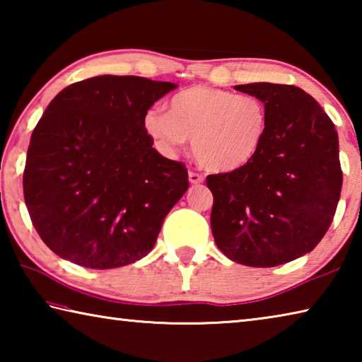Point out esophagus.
<instances>
[{"label":"esophagus","instance_id":"1","mask_svg":"<svg viewBox=\"0 0 362 362\" xmlns=\"http://www.w3.org/2000/svg\"><path fill=\"white\" fill-rule=\"evenodd\" d=\"M188 180H189V183H192V185H198V183H203L204 179H203V175H199V174L193 173V170H189Z\"/></svg>","mask_w":362,"mask_h":362}]
</instances>
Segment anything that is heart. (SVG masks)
Returning <instances> with one entry per match:
<instances>
[{"label": "heart", "instance_id": "obj_1", "mask_svg": "<svg viewBox=\"0 0 362 362\" xmlns=\"http://www.w3.org/2000/svg\"><path fill=\"white\" fill-rule=\"evenodd\" d=\"M268 110L255 95H238L211 86H192L177 93L169 113L146 110L144 131L163 150H175L192 139L201 166L231 173L252 161L265 142Z\"/></svg>", "mask_w": 362, "mask_h": 362}]
</instances>
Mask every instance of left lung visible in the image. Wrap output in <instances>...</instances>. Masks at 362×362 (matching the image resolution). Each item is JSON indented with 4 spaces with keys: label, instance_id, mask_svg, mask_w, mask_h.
<instances>
[{
    "label": "left lung",
    "instance_id": "1",
    "mask_svg": "<svg viewBox=\"0 0 362 362\" xmlns=\"http://www.w3.org/2000/svg\"><path fill=\"white\" fill-rule=\"evenodd\" d=\"M235 89L265 103L268 131L249 164L206 179L212 235L233 262L283 265L311 252L332 223L341 192L339 136L320 103L296 86Z\"/></svg>",
    "mask_w": 362,
    "mask_h": 362
}]
</instances>
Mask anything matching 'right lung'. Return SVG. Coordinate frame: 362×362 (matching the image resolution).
Listing matches in <instances>:
<instances>
[{"mask_svg": "<svg viewBox=\"0 0 362 362\" xmlns=\"http://www.w3.org/2000/svg\"><path fill=\"white\" fill-rule=\"evenodd\" d=\"M177 84L94 76L54 97L30 139L23 196L54 254L95 269L142 259L188 189L183 164L159 155L144 115Z\"/></svg>", "mask_w": 362, "mask_h": 362, "instance_id": "right-lung-1", "label": "right lung"}]
</instances>
